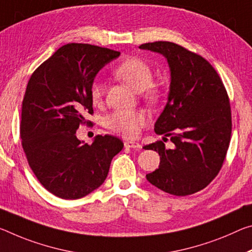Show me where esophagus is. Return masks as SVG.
<instances>
[{"instance_id":"esophagus-1","label":"esophagus","mask_w":252,"mask_h":252,"mask_svg":"<svg viewBox=\"0 0 252 252\" xmlns=\"http://www.w3.org/2000/svg\"><path fill=\"white\" fill-rule=\"evenodd\" d=\"M125 147H126V148H131V149H140L141 145H140V143L135 142V141L127 140V141L125 142Z\"/></svg>"}]
</instances>
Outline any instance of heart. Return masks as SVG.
Returning <instances> with one entry per match:
<instances>
[{
    "instance_id": "1",
    "label": "heart",
    "mask_w": 252,
    "mask_h": 252,
    "mask_svg": "<svg viewBox=\"0 0 252 252\" xmlns=\"http://www.w3.org/2000/svg\"><path fill=\"white\" fill-rule=\"evenodd\" d=\"M113 75L119 81L125 83L131 90L141 93L142 98L149 104H157L161 93L154 84V73L151 67L141 59L127 58L115 67ZM104 95L102 83L94 81L90 87V97L94 104H98ZM147 119L141 112L132 110H118L112 112L106 118V126L113 132L126 138H133L145 126Z\"/></svg>"
}]
</instances>
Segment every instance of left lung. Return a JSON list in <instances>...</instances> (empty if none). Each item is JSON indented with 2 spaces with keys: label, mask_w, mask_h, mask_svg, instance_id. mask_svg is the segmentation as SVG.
<instances>
[{
  "label": "left lung",
  "mask_w": 252,
  "mask_h": 252,
  "mask_svg": "<svg viewBox=\"0 0 252 252\" xmlns=\"http://www.w3.org/2000/svg\"><path fill=\"white\" fill-rule=\"evenodd\" d=\"M159 53L168 62V101L155 123L162 141L145 146L160 156L159 168L147 174L148 182L166 193L186 196L202 190L217 177L230 145L232 121L229 96L213 66L195 53L169 41L139 46Z\"/></svg>",
  "instance_id": "1"
}]
</instances>
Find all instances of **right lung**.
Listing matches in <instances>:
<instances>
[{
    "instance_id": "1",
    "label": "right lung",
    "mask_w": 252,
    "mask_h": 252,
    "mask_svg": "<svg viewBox=\"0 0 252 252\" xmlns=\"http://www.w3.org/2000/svg\"><path fill=\"white\" fill-rule=\"evenodd\" d=\"M119 51L89 43H67L43 62L28 82L20 135L27 160L40 184L63 199L86 196L104 183L112 159L123 148L113 135H96L92 145L76 130L92 125L90 87L98 70Z\"/></svg>"
}]
</instances>
